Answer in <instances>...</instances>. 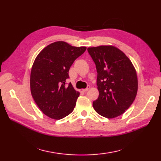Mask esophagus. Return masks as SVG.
<instances>
[{"mask_svg":"<svg viewBox=\"0 0 161 161\" xmlns=\"http://www.w3.org/2000/svg\"><path fill=\"white\" fill-rule=\"evenodd\" d=\"M90 88H91V86H89V85H88L87 87H86V88H84V89H82V91H83L84 92H86V91H88V89H89Z\"/></svg>","mask_w":161,"mask_h":161,"instance_id":"esophagus-1","label":"esophagus"}]
</instances>
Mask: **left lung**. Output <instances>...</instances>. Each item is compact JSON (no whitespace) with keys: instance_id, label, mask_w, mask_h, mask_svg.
I'll list each match as a JSON object with an SVG mask.
<instances>
[{"instance_id":"1","label":"left lung","mask_w":161,"mask_h":161,"mask_svg":"<svg viewBox=\"0 0 161 161\" xmlns=\"http://www.w3.org/2000/svg\"><path fill=\"white\" fill-rule=\"evenodd\" d=\"M96 66L99 97L93 102L98 114L114 118L124 114L134 101L138 77L131 60L113 46L88 47Z\"/></svg>"}]
</instances>
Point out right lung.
I'll return each instance as SVG.
<instances>
[{
	"instance_id": "right-lung-1",
	"label": "right lung",
	"mask_w": 161,
	"mask_h": 161,
	"mask_svg": "<svg viewBox=\"0 0 161 161\" xmlns=\"http://www.w3.org/2000/svg\"><path fill=\"white\" fill-rule=\"evenodd\" d=\"M86 50V47L56 42L44 47L36 57L30 73V91L47 117L60 119L73 112L80 93L71 83L66 86V80L72 64Z\"/></svg>"
}]
</instances>
